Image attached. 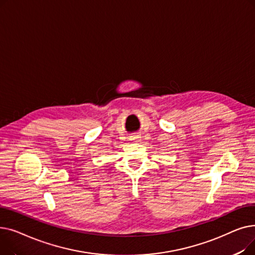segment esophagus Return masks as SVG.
Returning a JSON list of instances; mask_svg holds the SVG:
<instances>
[{
	"mask_svg": "<svg viewBox=\"0 0 255 255\" xmlns=\"http://www.w3.org/2000/svg\"><path fill=\"white\" fill-rule=\"evenodd\" d=\"M138 138H139V137H138L137 135H135V136H133V137H132V140H136V141H137V140H138Z\"/></svg>",
	"mask_w": 255,
	"mask_h": 255,
	"instance_id": "esophagus-1",
	"label": "esophagus"
}]
</instances>
